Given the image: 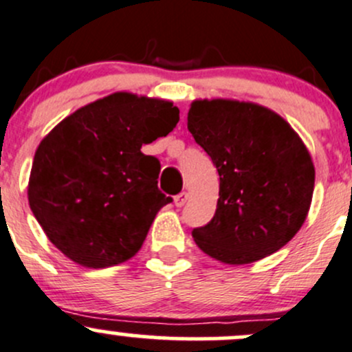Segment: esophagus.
<instances>
[{"instance_id":"esophagus-1","label":"esophagus","mask_w":352,"mask_h":352,"mask_svg":"<svg viewBox=\"0 0 352 352\" xmlns=\"http://www.w3.org/2000/svg\"><path fill=\"white\" fill-rule=\"evenodd\" d=\"M186 201H188V192H186V191L179 192V195L175 196V205H176L177 208L184 206V203H186Z\"/></svg>"}]
</instances>
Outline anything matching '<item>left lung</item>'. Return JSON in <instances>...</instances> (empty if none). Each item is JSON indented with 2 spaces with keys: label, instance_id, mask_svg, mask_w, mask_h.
Wrapping results in <instances>:
<instances>
[{
  "label": "left lung",
  "instance_id": "left-lung-1",
  "mask_svg": "<svg viewBox=\"0 0 352 352\" xmlns=\"http://www.w3.org/2000/svg\"><path fill=\"white\" fill-rule=\"evenodd\" d=\"M188 129L220 175L214 217L192 230L211 258L245 265L272 255L300 230L316 171L297 132L262 105L195 100Z\"/></svg>",
  "mask_w": 352,
  "mask_h": 352
}]
</instances>
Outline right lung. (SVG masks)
<instances>
[{
    "label": "right lung",
    "mask_w": 352,
    "mask_h": 352,
    "mask_svg": "<svg viewBox=\"0 0 352 352\" xmlns=\"http://www.w3.org/2000/svg\"><path fill=\"white\" fill-rule=\"evenodd\" d=\"M177 120L171 102L117 92L75 111L40 142L28 201L63 255L104 268L139 252L157 211L173 201L157 188L160 161L141 147Z\"/></svg>",
    "instance_id": "right-lung-1"
}]
</instances>
